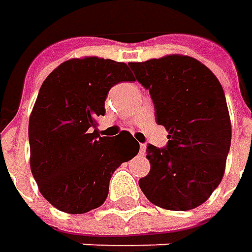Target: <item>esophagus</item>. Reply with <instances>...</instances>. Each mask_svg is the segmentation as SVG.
Instances as JSON below:
<instances>
[{"label": "esophagus", "mask_w": 252, "mask_h": 252, "mask_svg": "<svg viewBox=\"0 0 252 252\" xmlns=\"http://www.w3.org/2000/svg\"><path fill=\"white\" fill-rule=\"evenodd\" d=\"M140 153L141 154H144V153H146V144H140Z\"/></svg>", "instance_id": "34e87169"}]
</instances>
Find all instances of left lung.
Listing matches in <instances>:
<instances>
[{
  "instance_id": "obj_1",
  "label": "left lung",
  "mask_w": 252,
  "mask_h": 252,
  "mask_svg": "<svg viewBox=\"0 0 252 252\" xmlns=\"http://www.w3.org/2000/svg\"><path fill=\"white\" fill-rule=\"evenodd\" d=\"M150 91L156 121L168 131L167 149L147 146L150 172L139 181L146 198L167 210H190L206 202L224 175L231 122L224 91L199 60L167 54L129 63Z\"/></svg>"
}]
</instances>
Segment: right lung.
<instances>
[{
	"instance_id": "right-lung-1",
	"label": "right lung",
	"mask_w": 252,
	"mask_h": 252,
	"mask_svg": "<svg viewBox=\"0 0 252 252\" xmlns=\"http://www.w3.org/2000/svg\"><path fill=\"white\" fill-rule=\"evenodd\" d=\"M134 81L126 63L87 56L70 59L46 77L29 116L31 171L54 208L81 215L109 192L113 171L139 153L129 131L99 136L96 119L113 85Z\"/></svg>"
}]
</instances>
